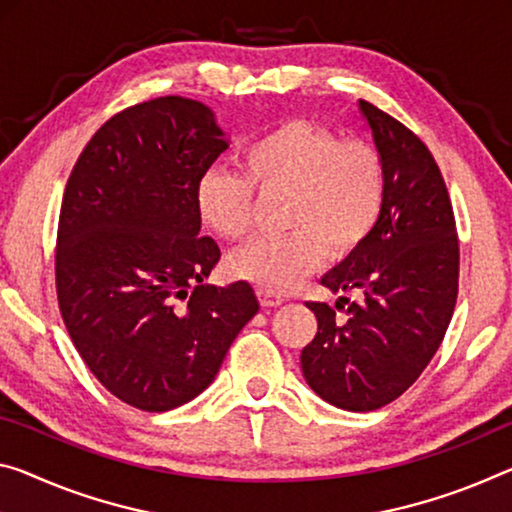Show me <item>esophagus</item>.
<instances>
[{"instance_id": "obj_1", "label": "esophagus", "mask_w": 512, "mask_h": 512, "mask_svg": "<svg viewBox=\"0 0 512 512\" xmlns=\"http://www.w3.org/2000/svg\"><path fill=\"white\" fill-rule=\"evenodd\" d=\"M258 300H261L263 306H279L283 304V295L267 288H258Z\"/></svg>"}]
</instances>
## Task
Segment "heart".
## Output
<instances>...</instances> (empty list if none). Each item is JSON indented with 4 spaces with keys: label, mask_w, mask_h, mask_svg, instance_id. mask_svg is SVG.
I'll list each match as a JSON object with an SVG mask.
<instances>
[{
    "label": "heart",
    "mask_w": 512,
    "mask_h": 512,
    "mask_svg": "<svg viewBox=\"0 0 512 512\" xmlns=\"http://www.w3.org/2000/svg\"><path fill=\"white\" fill-rule=\"evenodd\" d=\"M240 174L210 169L196 185L199 222L219 240H245L256 196L283 194L288 233L235 251V277L267 290H288L316 270L325 251L345 256L364 245L387 201V167L366 139H338L311 121H286L251 141L238 157Z\"/></svg>",
    "instance_id": "b5f03b06"
}]
</instances>
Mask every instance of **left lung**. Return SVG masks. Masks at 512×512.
I'll list each match as a JSON object with an SVG mask.
<instances>
[{
  "instance_id": "1",
  "label": "left lung",
  "mask_w": 512,
  "mask_h": 512,
  "mask_svg": "<svg viewBox=\"0 0 512 512\" xmlns=\"http://www.w3.org/2000/svg\"><path fill=\"white\" fill-rule=\"evenodd\" d=\"M359 112L387 167V201L364 245L322 277L336 306L309 302L318 332L302 373L329 405L373 412L430 364L458 300L460 249L446 183L428 146L366 100Z\"/></svg>"
}]
</instances>
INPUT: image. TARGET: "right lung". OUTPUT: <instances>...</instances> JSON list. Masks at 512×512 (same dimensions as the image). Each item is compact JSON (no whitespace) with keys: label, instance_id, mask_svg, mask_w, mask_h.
Here are the masks:
<instances>
[{"label":"right lung","instance_id":"1","mask_svg":"<svg viewBox=\"0 0 512 512\" xmlns=\"http://www.w3.org/2000/svg\"><path fill=\"white\" fill-rule=\"evenodd\" d=\"M229 139L199 100L164 96L112 116L70 171L59 212L57 297L102 387L144 412L190 403L256 316L247 281L208 286L217 242L196 185Z\"/></svg>","mask_w":512,"mask_h":512}]
</instances>
